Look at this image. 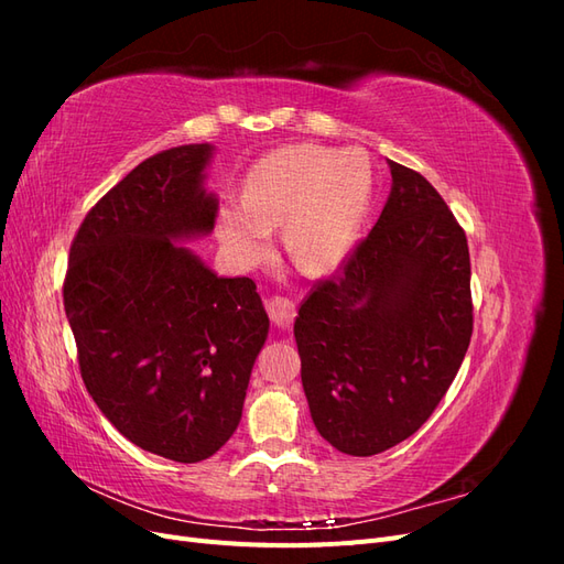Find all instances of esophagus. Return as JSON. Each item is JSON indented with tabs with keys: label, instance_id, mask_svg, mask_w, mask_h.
<instances>
[{
	"label": "esophagus",
	"instance_id": "esophagus-1",
	"mask_svg": "<svg viewBox=\"0 0 564 564\" xmlns=\"http://www.w3.org/2000/svg\"><path fill=\"white\" fill-rule=\"evenodd\" d=\"M265 311H268L270 319L278 324V327L286 329V327H292V322L296 317V303H294V299H289L284 294H272L265 301Z\"/></svg>",
	"mask_w": 564,
	"mask_h": 564
}]
</instances>
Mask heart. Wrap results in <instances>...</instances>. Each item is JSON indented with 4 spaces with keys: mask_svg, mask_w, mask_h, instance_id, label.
<instances>
[{
    "mask_svg": "<svg viewBox=\"0 0 564 564\" xmlns=\"http://www.w3.org/2000/svg\"><path fill=\"white\" fill-rule=\"evenodd\" d=\"M373 193L371 162L362 150L289 145L256 164L242 202L218 214V237L245 263L270 251L275 226L305 270H327L346 259L362 228Z\"/></svg>",
    "mask_w": 564,
    "mask_h": 564,
    "instance_id": "heart-1",
    "label": "heart"
}]
</instances>
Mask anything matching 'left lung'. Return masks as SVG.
I'll return each mask as SVG.
<instances>
[{
  "label": "left lung",
  "instance_id": "8db88e82",
  "mask_svg": "<svg viewBox=\"0 0 564 564\" xmlns=\"http://www.w3.org/2000/svg\"><path fill=\"white\" fill-rule=\"evenodd\" d=\"M388 164L392 187L377 226L313 284L294 322L315 429L350 456L414 435L473 336L466 232L419 172Z\"/></svg>",
  "mask_w": 564,
  "mask_h": 564
}]
</instances>
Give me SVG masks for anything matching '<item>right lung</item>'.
Listing matches in <instances>:
<instances>
[{
  "mask_svg": "<svg viewBox=\"0 0 564 564\" xmlns=\"http://www.w3.org/2000/svg\"><path fill=\"white\" fill-rule=\"evenodd\" d=\"M212 145L158 152L100 197L70 245L63 305L82 381L135 447L197 464L242 419L268 315L249 278H216L176 240L214 230Z\"/></svg>",
  "mask_w": 564,
  "mask_h": 564,
  "instance_id": "right-lung-1",
  "label": "right lung"
}]
</instances>
